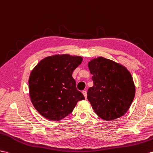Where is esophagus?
I'll use <instances>...</instances> for the list:
<instances>
[{"label":"esophagus","instance_id":"34e87169","mask_svg":"<svg viewBox=\"0 0 153 153\" xmlns=\"http://www.w3.org/2000/svg\"><path fill=\"white\" fill-rule=\"evenodd\" d=\"M82 93H83V94L84 95L85 99H87V92L86 91H83V92H82Z\"/></svg>","mask_w":153,"mask_h":153}]
</instances>
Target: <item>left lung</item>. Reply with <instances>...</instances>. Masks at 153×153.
Instances as JSON below:
<instances>
[{
    "mask_svg": "<svg viewBox=\"0 0 153 153\" xmlns=\"http://www.w3.org/2000/svg\"><path fill=\"white\" fill-rule=\"evenodd\" d=\"M92 74V87L87 92V99L96 114L104 120H112L123 116L135 96L131 74L124 66L104 57L88 63Z\"/></svg>",
    "mask_w": 153,
    "mask_h": 153,
    "instance_id": "left-lung-1",
    "label": "left lung"
}]
</instances>
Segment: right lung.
Here are the masks:
<instances>
[{"label":"right lung","mask_w":153,"mask_h":153,"mask_svg":"<svg viewBox=\"0 0 153 153\" xmlns=\"http://www.w3.org/2000/svg\"><path fill=\"white\" fill-rule=\"evenodd\" d=\"M83 61L79 56L57 55L42 59L29 78L32 103L45 118L59 121L71 113L78 101L85 100L76 88L72 73Z\"/></svg>","instance_id":"1"}]
</instances>
